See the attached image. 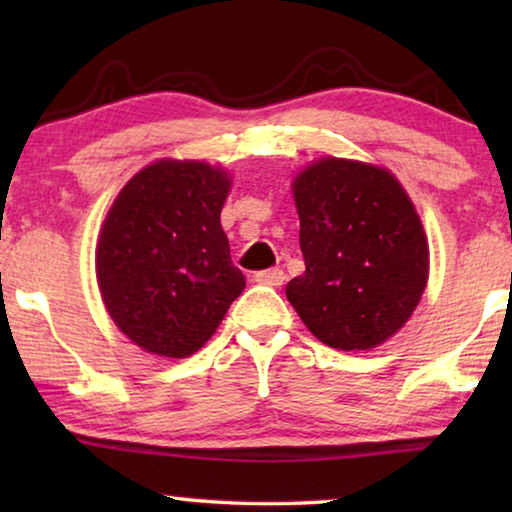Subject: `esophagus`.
Returning a JSON list of instances; mask_svg holds the SVG:
<instances>
[{
    "label": "esophagus",
    "mask_w": 512,
    "mask_h": 512,
    "mask_svg": "<svg viewBox=\"0 0 512 512\" xmlns=\"http://www.w3.org/2000/svg\"><path fill=\"white\" fill-rule=\"evenodd\" d=\"M253 280L259 284H268V287H282L284 280H287V275H284L282 268H268V271L255 273Z\"/></svg>",
    "instance_id": "obj_1"
}]
</instances>
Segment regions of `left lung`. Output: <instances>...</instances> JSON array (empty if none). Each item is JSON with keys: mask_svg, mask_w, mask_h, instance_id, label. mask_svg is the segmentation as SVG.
Segmentation results:
<instances>
[{"mask_svg": "<svg viewBox=\"0 0 512 512\" xmlns=\"http://www.w3.org/2000/svg\"><path fill=\"white\" fill-rule=\"evenodd\" d=\"M305 273L287 298L336 350H370L411 318L429 277V244L391 171L323 158L293 180Z\"/></svg>", "mask_w": 512, "mask_h": 512, "instance_id": "obj_1", "label": "left lung"}]
</instances>
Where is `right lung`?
Returning a JSON list of instances; mask_svg holds the SVG:
<instances>
[{
	"mask_svg": "<svg viewBox=\"0 0 512 512\" xmlns=\"http://www.w3.org/2000/svg\"><path fill=\"white\" fill-rule=\"evenodd\" d=\"M228 173L158 160L128 180L97 246L101 298L142 350L183 359L203 348L246 287L230 259L221 210Z\"/></svg>",
	"mask_w": 512,
	"mask_h": 512,
	"instance_id": "right-lung-1",
	"label": "right lung"
}]
</instances>
